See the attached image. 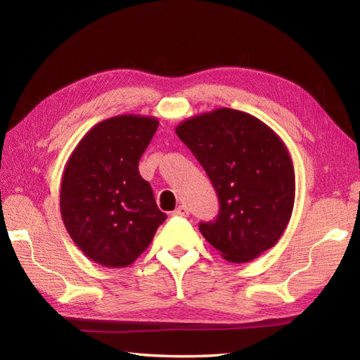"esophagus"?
I'll return each mask as SVG.
<instances>
[{"instance_id": "esophagus-1", "label": "esophagus", "mask_w": 360, "mask_h": 360, "mask_svg": "<svg viewBox=\"0 0 360 360\" xmlns=\"http://www.w3.org/2000/svg\"><path fill=\"white\" fill-rule=\"evenodd\" d=\"M172 214L174 216H181V217H186V216H189V209L186 205H179L176 210L172 212Z\"/></svg>"}]
</instances>
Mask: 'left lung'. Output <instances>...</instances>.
I'll list each match as a JSON object with an SVG mask.
<instances>
[{
    "mask_svg": "<svg viewBox=\"0 0 360 360\" xmlns=\"http://www.w3.org/2000/svg\"><path fill=\"white\" fill-rule=\"evenodd\" d=\"M177 136L205 169L219 214L200 231L231 263H248L275 246L296 195L291 156L276 132L248 112L219 108L184 120Z\"/></svg>",
    "mask_w": 360,
    "mask_h": 360,
    "instance_id": "obj_1",
    "label": "left lung"
}]
</instances>
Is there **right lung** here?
<instances>
[{"label": "right lung", "mask_w": 360, "mask_h": 360, "mask_svg": "<svg viewBox=\"0 0 360 360\" xmlns=\"http://www.w3.org/2000/svg\"><path fill=\"white\" fill-rule=\"evenodd\" d=\"M158 126V118L135 114L103 120L84 135L64 168V226L97 264H132L167 219L138 169Z\"/></svg>", "instance_id": "1"}]
</instances>
